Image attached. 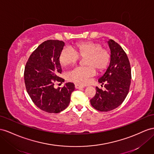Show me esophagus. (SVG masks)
Wrapping results in <instances>:
<instances>
[{
    "instance_id": "34e87169",
    "label": "esophagus",
    "mask_w": 154,
    "mask_h": 154,
    "mask_svg": "<svg viewBox=\"0 0 154 154\" xmlns=\"http://www.w3.org/2000/svg\"><path fill=\"white\" fill-rule=\"evenodd\" d=\"M75 88H77V89H80V88H84L85 86H82V85H79V84H75Z\"/></svg>"
}]
</instances>
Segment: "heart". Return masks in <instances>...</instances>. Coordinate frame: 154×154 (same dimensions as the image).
<instances>
[{"label":"heart","mask_w":154,"mask_h":154,"mask_svg":"<svg viewBox=\"0 0 154 154\" xmlns=\"http://www.w3.org/2000/svg\"><path fill=\"white\" fill-rule=\"evenodd\" d=\"M80 58H85L86 66L77 67L67 73V79L69 81L80 85L87 83L89 78L96 73V69L102 71L108 66L111 54L109 51L102 47L99 43L82 42L75 45V49L66 47L63 48L59 56L62 66H72L78 62Z\"/></svg>","instance_id":"1"}]
</instances>
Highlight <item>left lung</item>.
Returning a JSON list of instances; mask_svg holds the SVG:
<instances>
[{
    "mask_svg": "<svg viewBox=\"0 0 154 154\" xmlns=\"http://www.w3.org/2000/svg\"><path fill=\"white\" fill-rule=\"evenodd\" d=\"M108 44L111 53L110 64L98 80L105 90L96 87V95L90 100L92 107L101 112L112 111L123 103L131 80V66L125 52L112 39H109Z\"/></svg>",
    "mask_w": 154,
    "mask_h": 154,
    "instance_id": "obj_1",
    "label": "left lung"
}]
</instances>
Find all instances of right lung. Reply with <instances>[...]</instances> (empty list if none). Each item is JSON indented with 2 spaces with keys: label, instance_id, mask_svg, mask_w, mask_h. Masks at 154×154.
I'll return each instance as SVG.
<instances>
[{
  "label": "right lung",
  "instance_id": "add662e5",
  "mask_svg": "<svg viewBox=\"0 0 154 154\" xmlns=\"http://www.w3.org/2000/svg\"><path fill=\"white\" fill-rule=\"evenodd\" d=\"M64 46L62 41H45L30 54L25 67L27 92L39 109L49 113H58L67 108L75 90L73 82H67L62 88H54L56 82L64 81L59 77L62 73L59 56Z\"/></svg>",
  "mask_w": 154,
  "mask_h": 154
}]
</instances>
